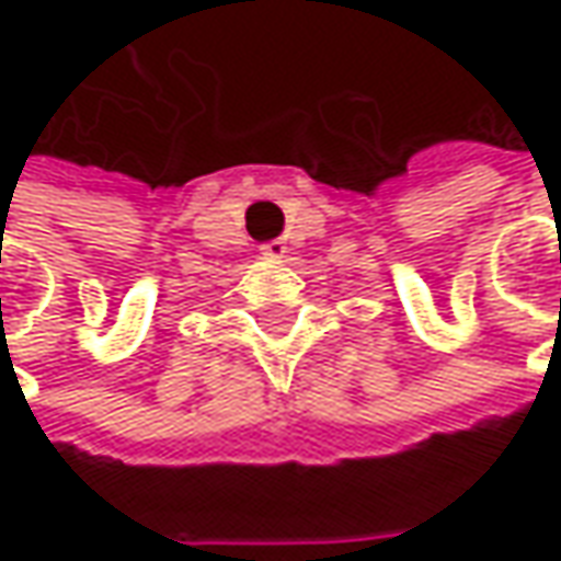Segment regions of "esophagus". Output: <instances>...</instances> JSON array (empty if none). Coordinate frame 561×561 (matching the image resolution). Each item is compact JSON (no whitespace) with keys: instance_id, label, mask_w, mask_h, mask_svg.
Segmentation results:
<instances>
[{"instance_id":"obj_1","label":"esophagus","mask_w":561,"mask_h":561,"mask_svg":"<svg viewBox=\"0 0 561 561\" xmlns=\"http://www.w3.org/2000/svg\"><path fill=\"white\" fill-rule=\"evenodd\" d=\"M262 255L268 259V262H287L290 259V247L284 243V240H271L262 247Z\"/></svg>"}]
</instances>
